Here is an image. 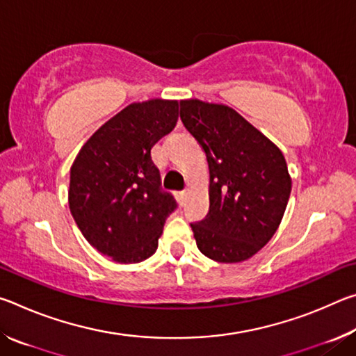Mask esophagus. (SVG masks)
Listing matches in <instances>:
<instances>
[{
    "mask_svg": "<svg viewBox=\"0 0 356 356\" xmlns=\"http://www.w3.org/2000/svg\"><path fill=\"white\" fill-rule=\"evenodd\" d=\"M177 197H179V201L180 202H185V200H186V190H182V191H177Z\"/></svg>",
    "mask_w": 356,
    "mask_h": 356,
    "instance_id": "1",
    "label": "esophagus"
}]
</instances>
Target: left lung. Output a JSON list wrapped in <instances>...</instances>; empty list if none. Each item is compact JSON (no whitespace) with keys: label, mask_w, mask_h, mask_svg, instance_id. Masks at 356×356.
Here are the masks:
<instances>
[{"label":"left lung","mask_w":356,"mask_h":356,"mask_svg":"<svg viewBox=\"0 0 356 356\" xmlns=\"http://www.w3.org/2000/svg\"><path fill=\"white\" fill-rule=\"evenodd\" d=\"M180 119L207 156L209 213L191 222L204 256L242 262L268 243L291 196L281 150L226 105L180 100Z\"/></svg>","instance_id":"1"}]
</instances>
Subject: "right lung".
<instances>
[{
    "label": "right lung",
    "mask_w": 356,
    "mask_h": 356,
    "mask_svg": "<svg viewBox=\"0 0 356 356\" xmlns=\"http://www.w3.org/2000/svg\"><path fill=\"white\" fill-rule=\"evenodd\" d=\"M177 100L131 104L84 143L70 168L69 207L84 238L119 264L156 251L177 204L161 188L150 150L176 127Z\"/></svg>",
    "instance_id": "1"
}]
</instances>
